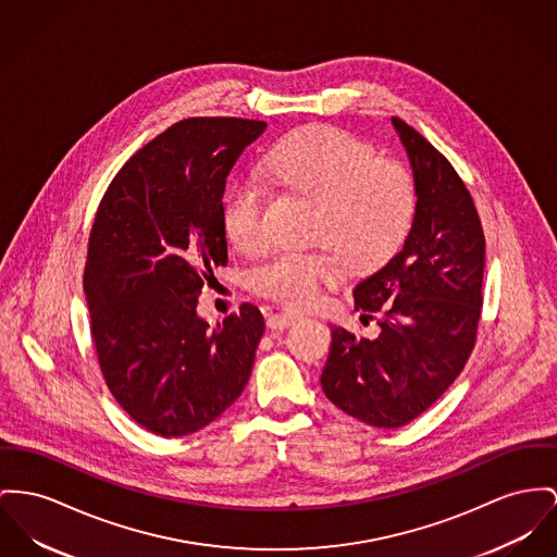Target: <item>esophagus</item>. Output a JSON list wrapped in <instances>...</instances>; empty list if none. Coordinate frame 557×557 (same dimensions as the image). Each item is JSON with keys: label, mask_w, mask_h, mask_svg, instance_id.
Here are the masks:
<instances>
[{"label": "esophagus", "mask_w": 557, "mask_h": 557, "mask_svg": "<svg viewBox=\"0 0 557 557\" xmlns=\"http://www.w3.org/2000/svg\"><path fill=\"white\" fill-rule=\"evenodd\" d=\"M299 319H301V312H297V310H281V312H274V314L268 317V327L270 330H285V327L294 325Z\"/></svg>", "instance_id": "1"}]
</instances>
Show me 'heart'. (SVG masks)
Listing matches in <instances>:
<instances>
[{
	"label": "heart",
	"mask_w": 557,
	"mask_h": 557,
	"mask_svg": "<svg viewBox=\"0 0 557 557\" xmlns=\"http://www.w3.org/2000/svg\"><path fill=\"white\" fill-rule=\"evenodd\" d=\"M265 173L319 205L312 240L326 247L283 249L261 261L251 285L281 304L314 301L325 285L342 278L344 265L368 272L391 260L416 215V186L408 169L393 158H375L371 144L337 126L310 124L289 133L268 153ZM223 227L230 243L247 256L268 247V189L260 182L232 184L223 200Z\"/></svg>",
	"instance_id": "heart-1"
}]
</instances>
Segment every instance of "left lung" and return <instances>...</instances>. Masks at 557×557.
<instances>
[{
    "instance_id": "8db88e82",
    "label": "left lung",
    "mask_w": 557,
    "mask_h": 557,
    "mask_svg": "<svg viewBox=\"0 0 557 557\" xmlns=\"http://www.w3.org/2000/svg\"><path fill=\"white\" fill-rule=\"evenodd\" d=\"M416 215L404 249L352 296L377 337L332 327L321 373L327 399L348 416L397 429L431 408L465 370L482 314L485 238L475 202L449 160L399 117Z\"/></svg>"
}]
</instances>
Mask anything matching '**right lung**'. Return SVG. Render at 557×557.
<instances>
[{
    "label": "right lung",
    "mask_w": 557,
    "mask_h": 557,
    "mask_svg": "<svg viewBox=\"0 0 557 557\" xmlns=\"http://www.w3.org/2000/svg\"><path fill=\"white\" fill-rule=\"evenodd\" d=\"M265 131L245 117H187L126 160L88 238L84 294L106 384L137 424L182 437L211 424L249 382L263 317L243 304L209 327L196 314L227 263L223 189Z\"/></svg>",
    "instance_id": "1"
}]
</instances>
